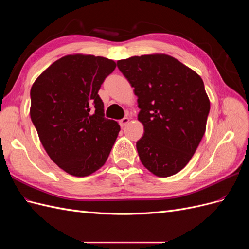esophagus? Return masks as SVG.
<instances>
[{"mask_svg":"<svg viewBox=\"0 0 249 249\" xmlns=\"http://www.w3.org/2000/svg\"><path fill=\"white\" fill-rule=\"evenodd\" d=\"M129 122H130L129 117H124L123 119L119 120V124H120V126H124Z\"/></svg>","mask_w":249,"mask_h":249,"instance_id":"obj_1","label":"esophagus"}]
</instances>
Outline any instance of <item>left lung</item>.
<instances>
[{
    "label": "left lung",
    "mask_w": 249,
    "mask_h": 249,
    "mask_svg": "<svg viewBox=\"0 0 249 249\" xmlns=\"http://www.w3.org/2000/svg\"><path fill=\"white\" fill-rule=\"evenodd\" d=\"M134 87L144 134L136 147L141 163L155 176L176 175L189 163L206 132L210 100L202 79L166 54L118 60Z\"/></svg>",
    "instance_id": "1"
}]
</instances>
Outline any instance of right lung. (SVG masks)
Masks as SVG:
<instances>
[{
	"label": "right lung",
	"instance_id": "right-lung-1",
	"mask_svg": "<svg viewBox=\"0 0 249 249\" xmlns=\"http://www.w3.org/2000/svg\"><path fill=\"white\" fill-rule=\"evenodd\" d=\"M115 67L108 58L66 55L32 85L30 116L41 144L53 162L73 177L99 170L118 136L120 126L104 117L97 94Z\"/></svg>",
	"mask_w": 249,
	"mask_h": 249
}]
</instances>
